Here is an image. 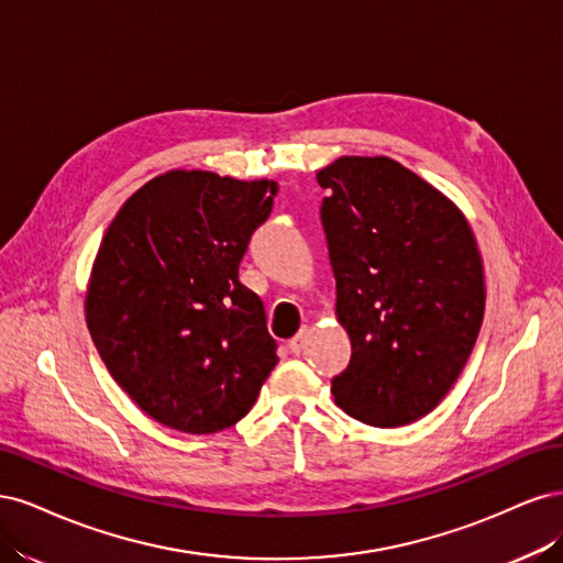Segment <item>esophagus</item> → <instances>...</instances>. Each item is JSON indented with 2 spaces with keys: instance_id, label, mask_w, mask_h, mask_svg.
I'll use <instances>...</instances> for the list:
<instances>
[{
  "instance_id": "obj_1",
  "label": "esophagus",
  "mask_w": 563,
  "mask_h": 563,
  "mask_svg": "<svg viewBox=\"0 0 563 563\" xmlns=\"http://www.w3.org/2000/svg\"><path fill=\"white\" fill-rule=\"evenodd\" d=\"M306 341H308V328H301L292 339H289V351L299 355L306 349Z\"/></svg>"
}]
</instances>
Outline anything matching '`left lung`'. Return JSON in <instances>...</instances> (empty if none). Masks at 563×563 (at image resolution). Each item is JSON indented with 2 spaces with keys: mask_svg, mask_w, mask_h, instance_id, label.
Masks as SVG:
<instances>
[{
  "mask_svg": "<svg viewBox=\"0 0 563 563\" xmlns=\"http://www.w3.org/2000/svg\"><path fill=\"white\" fill-rule=\"evenodd\" d=\"M351 362L334 402L374 428L423 419L456 384L484 318V264L461 208L388 156L318 170Z\"/></svg>",
  "mask_w": 563,
  "mask_h": 563,
  "instance_id": "left-lung-1",
  "label": "left lung"
}]
</instances>
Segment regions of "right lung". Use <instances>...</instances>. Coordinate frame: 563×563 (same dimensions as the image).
Segmentation results:
<instances>
[{
    "instance_id": "right-lung-1",
    "label": "right lung",
    "mask_w": 563,
    "mask_h": 563,
    "mask_svg": "<svg viewBox=\"0 0 563 563\" xmlns=\"http://www.w3.org/2000/svg\"><path fill=\"white\" fill-rule=\"evenodd\" d=\"M276 194V179L177 168L142 185L102 235L88 332L123 393L161 426H235L278 365L264 303L239 280Z\"/></svg>"
}]
</instances>
